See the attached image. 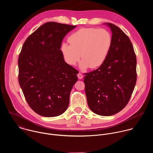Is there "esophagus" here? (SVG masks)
<instances>
[{
  "mask_svg": "<svg viewBox=\"0 0 153 153\" xmlns=\"http://www.w3.org/2000/svg\"><path fill=\"white\" fill-rule=\"evenodd\" d=\"M77 77H78V78L79 79H82V78H83V75L81 74V73H78V74H77Z\"/></svg>",
  "mask_w": 153,
  "mask_h": 153,
  "instance_id": "obj_1",
  "label": "esophagus"
}]
</instances>
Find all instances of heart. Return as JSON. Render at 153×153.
<instances>
[{"mask_svg": "<svg viewBox=\"0 0 153 153\" xmlns=\"http://www.w3.org/2000/svg\"><path fill=\"white\" fill-rule=\"evenodd\" d=\"M68 40L70 43L64 42L61 45L64 59L73 66L82 57L80 67L83 70L90 67L96 68L101 66L112 46L111 34L103 28H80L73 33Z\"/></svg>", "mask_w": 153, "mask_h": 153, "instance_id": "1", "label": "heart"}]
</instances>
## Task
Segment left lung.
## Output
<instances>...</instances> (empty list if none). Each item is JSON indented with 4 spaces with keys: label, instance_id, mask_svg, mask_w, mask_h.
<instances>
[{
    "label": "left lung",
    "instance_id": "8db88e82",
    "mask_svg": "<svg viewBox=\"0 0 153 153\" xmlns=\"http://www.w3.org/2000/svg\"><path fill=\"white\" fill-rule=\"evenodd\" d=\"M112 31V46L104 63L84 74L87 103L94 113L114 115L126 106L137 80L136 56L128 36L118 27L106 23Z\"/></svg>",
    "mask_w": 153,
    "mask_h": 153
}]
</instances>
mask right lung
Instances as JSON below:
<instances>
[{
  "label": "right lung",
  "instance_id": "obj_1",
  "mask_svg": "<svg viewBox=\"0 0 153 153\" xmlns=\"http://www.w3.org/2000/svg\"><path fill=\"white\" fill-rule=\"evenodd\" d=\"M76 27L45 23L28 37L19 54V85L30 108L42 116H59L69 105L77 70L64 61L60 48Z\"/></svg>",
  "mask_w": 153,
  "mask_h": 153
}]
</instances>
